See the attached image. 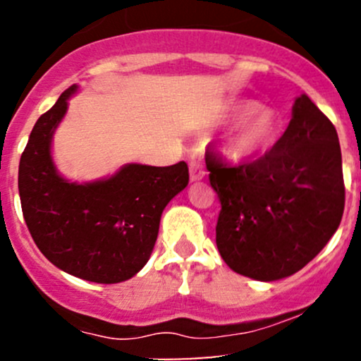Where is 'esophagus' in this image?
I'll use <instances>...</instances> for the list:
<instances>
[{
  "label": "esophagus",
  "instance_id": "34e87169",
  "mask_svg": "<svg viewBox=\"0 0 361 361\" xmlns=\"http://www.w3.org/2000/svg\"><path fill=\"white\" fill-rule=\"evenodd\" d=\"M204 176H205V169H204V166H202L200 161H197V159L190 161V178H192V181L202 180Z\"/></svg>",
  "mask_w": 361,
  "mask_h": 361
}]
</instances>
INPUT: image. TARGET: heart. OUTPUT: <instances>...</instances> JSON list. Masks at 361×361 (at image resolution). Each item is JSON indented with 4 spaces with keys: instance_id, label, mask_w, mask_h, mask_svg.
I'll use <instances>...</instances> for the list:
<instances>
[{
    "instance_id": "heart-1",
    "label": "heart",
    "mask_w": 361,
    "mask_h": 361,
    "mask_svg": "<svg viewBox=\"0 0 361 361\" xmlns=\"http://www.w3.org/2000/svg\"><path fill=\"white\" fill-rule=\"evenodd\" d=\"M238 115L246 114L235 126L229 140L231 154L239 159L251 157L264 151L279 134V117L270 109H256V103L247 102L238 106Z\"/></svg>"
}]
</instances>
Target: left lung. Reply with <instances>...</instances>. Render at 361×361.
I'll return each mask as SVG.
<instances>
[{"mask_svg":"<svg viewBox=\"0 0 361 361\" xmlns=\"http://www.w3.org/2000/svg\"><path fill=\"white\" fill-rule=\"evenodd\" d=\"M221 200L215 243L231 270L273 281L293 275L336 233L345 210L341 147L331 120L300 94L270 151L231 166L205 154Z\"/></svg>","mask_w":361,"mask_h":361,"instance_id":"1","label":"left lung"}]
</instances>
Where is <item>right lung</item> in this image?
I'll return each mask as SVG.
<instances>
[{"label": "right lung", "instance_id": "obj_1", "mask_svg": "<svg viewBox=\"0 0 361 361\" xmlns=\"http://www.w3.org/2000/svg\"><path fill=\"white\" fill-rule=\"evenodd\" d=\"M76 90H66L32 128L18 168L22 212L52 264L94 283H118L147 263L164 207L188 185V166L185 161L163 168L127 164L93 183L64 180L51 142Z\"/></svg>", "mask_w": 361, "mask_h": 361}]
</instances>
